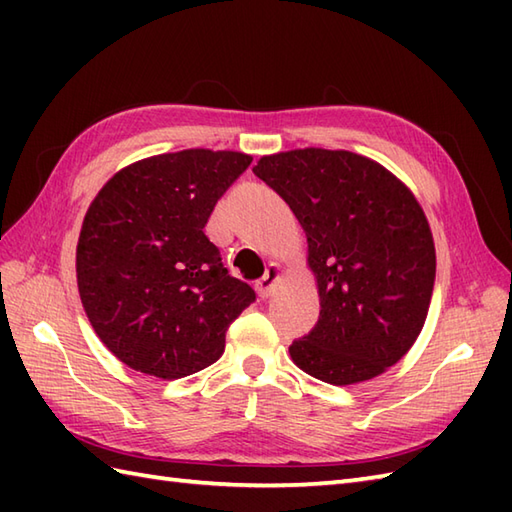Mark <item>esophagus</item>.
Listing matches in <instances>:
<instances>
[{"label":"esophagus","instance_id":"esophagus-1","mask_svg":"<svg viewBox=\"0 0 512 512\" xmlns=\"http://www.w3.org/2000/svg\"><path fill=\"white\" fill-rule=\"evenodd\" d=\"M279 279H281V266H279V264H275V262H273V264H268L264 277L255 281V290L259 292V297H262V299H268L270 295H273L275 288H277V284H279Z\"/></svg>","mask_w":512,"mask_h":512}]
</instances>
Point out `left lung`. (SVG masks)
I'll return each mask as SVG.
<instances>
[{
  "instance_id": "left-lung-1",
  "label": "left lung",
  "mask_w": 512,
  "mask_h": 512,
  "mask_svg": "<svg viewBox=\"0 0 512 512\" xmlns=\"http://www.w3.org/2000/svg\"><path fill=\"white\" fill-rule=\"evenodd\" d=\"M295 213L321 312L292 341L303 372L330 385L383 374L405 356L427 319L436 246L422 206L394 173L343 149H292L253 167Z\"/></svg>"
}]
</instances>
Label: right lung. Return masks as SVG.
I'll list each match as a JSON object with an SVG mask.
<instances>
[{"label":"right lung","mask_w":512,"mask_h":512,"mask_svg":"<svg viewBox=\"0 0 512 512\" xmlns=\"http://www.w3.org/2000/svg\"><path fill=\"white\" fill-rule=\"evenodd\" d=\"M250 162L211 149L151 156L118 171L92 200L76 284L94 332L127 367L176 380L222 356L228 325L255 290L228 275L204 226Z\"/></svg>","instance_id":"obj_1"}]
</instances>
